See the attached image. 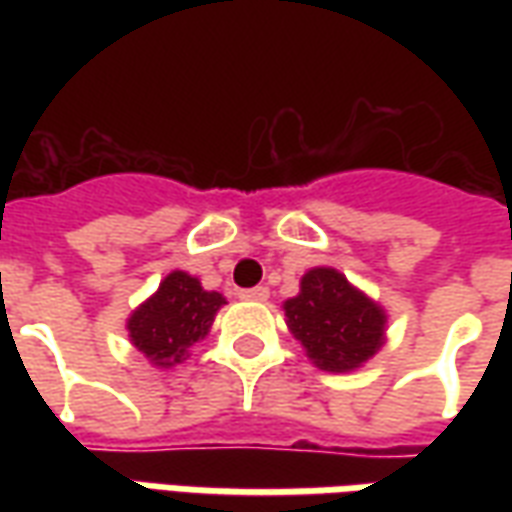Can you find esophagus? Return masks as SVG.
Segmentation results:
<instances>
[{"instance_id":"34e87169","label":"esophagus","mask_w":512,"mask_h":512,"mask_svg":"<svg viewBox=\"0 0 512 512\" xmlns=\"http://www.w3.org/2000/svg\"><path fill=\"white\" fill-rule=\"evenodd\" d=\"M268 293H271V290L263 288V285H257V288L241 290V293H238V299H244V301H266Z\"/></svg>"}]
</instances>
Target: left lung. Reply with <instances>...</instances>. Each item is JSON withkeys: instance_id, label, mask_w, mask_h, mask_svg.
Masks as SVG:
<instances>
[{"instance_id": "1", "label": "left lung", "mask_w": 512, "mask_h": 512, "mask_svg": "<svg viewBox=\"0 0 512 512\" xmlns=\"http://www.w3.org/2000/svg\"><path fill=\"white\" fill-rule=\"evenodd\" d=\"M290 334L326 373L365 367L386 343V310L332 266L310 268L282 304Z\"/></svg>"}]
</instances>
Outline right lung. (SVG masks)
<instances>
[{
    "label": "right lung",
    "instance_id": "right-lung-1",
    "mask_svg": "<svg viewBox=\"0 0 512 512\" xmlns=\"http://www.w3.org/2000/svg\"><path fill=\"white\" fill-rule=\"evenodd\" d=\"M222 304H227L222 293L205 290L200 279L175 268L128 315V340L150 365L169 370L186 362L191 345L208 337Z\"/></svg>",
    "mask_w": 512,
    "mask_h": 512
}]
</instances>
